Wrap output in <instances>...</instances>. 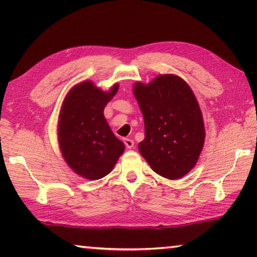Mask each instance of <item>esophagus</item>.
<instances>
[{
    "mask_svg": "<svg viewBox=\"0 0 257 257\" xmlns=\"http://www.w3.org/2000/svg\"><path fill=\"white\" fill-rule=\"evenodd\" d=\"M123 143H124V145H125V147H127V149H133V147H134V141H132V139L125 138Z\"/></svg>",
    "mask_w": 257,
    "mask_h": 257,
    "instance_id": "1",
    "label": "esophagus"
}]
</instances>
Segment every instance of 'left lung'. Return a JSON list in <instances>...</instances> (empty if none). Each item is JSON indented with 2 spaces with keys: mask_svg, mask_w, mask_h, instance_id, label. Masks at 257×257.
<instances>
[{
  "mask_svg": "<svg viewBox=\"0 0 257 257\" xmlns=\"http://www.w3.org/2000/svg\"><path fill=\"white\" fill-rule=\"evenodd\" d=\"M133 93L145 124L139 153L160 176L171 180L186 176L205 143L202 111L190 86L181 77L165 73L149 84L136 81Z\"/></svg>",
  "mask_w": 257,
  "mask_h": 257,
  "instance_id": "8db88e82",
  "label": "left lung"
}]
</instances>
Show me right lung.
Instances as JSON below:
<instances>
[{
    "mask_svg": "<svg viewBox=\"0 0 257 257\" xmlns=\"http://www.w3.org/2000/svg\"><path fill=\"white\" fill-rule=\"evenodd\" d=\"M119 89L115 82L103 90L92 80L71 87L64 97L58 119V142L69 168L85 179L108 175L124 151L104 116V107Z\"/></svg>",
    "mask_w": 257,
    "mask_h": 257,
    "instance_id": "right-lung-1",
    "label": "right lung"
}]
</instances>
